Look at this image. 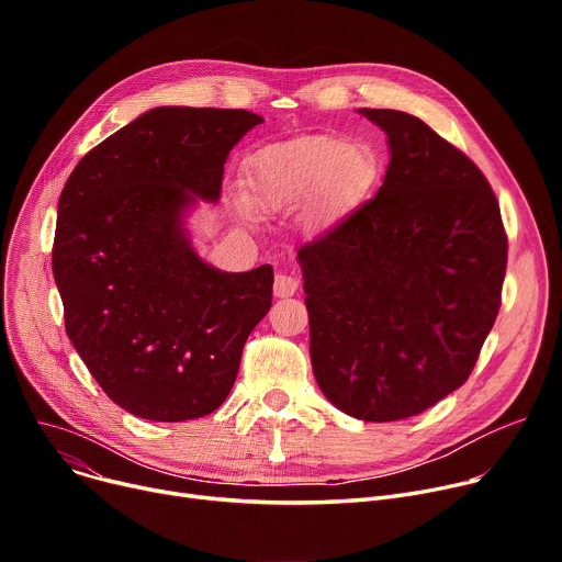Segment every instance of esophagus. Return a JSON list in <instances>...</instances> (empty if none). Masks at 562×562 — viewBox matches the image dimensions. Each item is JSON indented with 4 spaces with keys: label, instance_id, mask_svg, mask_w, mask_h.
Segmentation results:
<instances>
[{
    "label": "esophagus",
    "instance_id": "obj_1",
    "mask_svg": "<svg viewBox=\"0 0 562 562\" xmlns=\"http://www.w3.org/2000/svg\"><path fill=\"white\" fill-rule=\"evenodd\" d=\"M296 291H299V280H296V278L284 276V273L276 276V282H273L276 299H289V296H293V293H296Z\"/></svg>",
    "mask_w": 562,
    "mask_h": 562
}]
</instances>
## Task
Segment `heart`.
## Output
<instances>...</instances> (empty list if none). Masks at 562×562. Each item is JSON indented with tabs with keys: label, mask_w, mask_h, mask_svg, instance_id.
I'll return each instance as SVG.
<instances>
[{
	"label": "heart",
	"mask_w": 562,
	"mask_h": 562,
	"mask_svg": "<svg viewBox=\"0 0 562 562\" xmlns=\"http://www.w3.org/2000/svg\"><path fill=\"white\" fill-rule=\"evenodd\" d=\"M362 166L358 150L339 136H301L261 147L246 164L252 200L266 210H280L326 182L341 184Z\"/></svg>",
	"instance_id": "1"
}]
</instances>
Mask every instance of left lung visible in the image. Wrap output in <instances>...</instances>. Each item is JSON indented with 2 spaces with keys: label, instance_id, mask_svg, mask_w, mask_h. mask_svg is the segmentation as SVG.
I'll return each mask as SVG.
<instances>
[{
  "label": "left lung",
  "instance_id": "obj_1",
  "mask_svg": "<svg viewBox=\"0 0 562 562\" xmlns=\"http://www.w3.org/2000/svg\"><path fill=\"white\" fill-rule=\"evenodd\" d=\"M387 134L375 198L299 250L312 371L362 422L415 417L474 369L508 239L485 175L424 121L358 109Z\"/></svg>",
  "mask_w": 562,
  "mask_h": 562
}]
</instances>
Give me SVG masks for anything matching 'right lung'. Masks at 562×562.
<instances>
[{"label":"right lung","mask_w":562,"mask_h":562,"mask_svg":"<svg viewBox=\"0 0 562 562\" xmlns=\"http://www.w3.org/2000/svg\"><path fill=\"white\" fill-rule=\"evenodd\" d=\"M259 123L244 109H150L93 147L58 198L52 269L66 333L134 417L214 412L271 310L273 266L214 269L189 229L200 200L218 202L229 150Z\"/></svg>","instance_id":"obj_1"}]
</instances>
